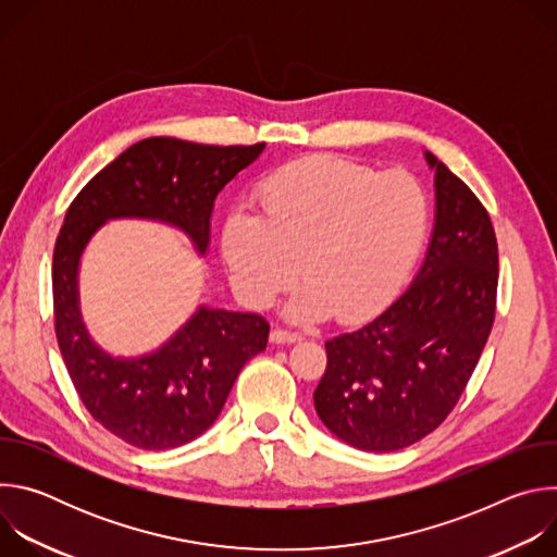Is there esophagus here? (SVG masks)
<instances>
[{
    "label": "esophagus",
    "instance_id": "esophagus-1",
    "mask_svg": "<svg viewBox=\"0 0 557 557\" xmlns=\"http://www.w3.org/2000/svg\"><path fill=\"white\" fill-rule=\"evenodd\" d=\"M271 342L277 346H286V344H297L301 342L299 333H290V331H282V329H273L271 331Z\"/></svg>",
    "mask_w": 557,
    "mask_h": 557
}]
</instances>
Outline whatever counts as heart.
Masks as SVG:
<instances>
[{"instance_id":"b5f03b06","label":"heart","mask_w":557,"mask_h":557,"mask_svg":"<svg viewBox=\"0 0 557 557\" xmlns=\"http://www.w3.org/2000/svg\"><path fill=\"white\" fill-rule=\"evenodd\" d=\"M260 218L233 211L220 253L233 290L269 306L299 273L284 317L310 324L335 312L359 322L410 275L430 226V200L406 172L376 174L333 156H310L271 174L256 194Z\"/></svg>"}]
</instances>
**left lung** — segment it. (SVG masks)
I'll use <instances>...</instances> for the list:
<instances>
[{"label":"left lung","instance_id":"1","mask_svg":"<svg viewBox=\"0 0 557 557\" xmlns=\"http://www.w3.org/2000/svg\"><path fill=\"white\" fill-rule=\"evenodd\" d=\"M434 226L412 284L372 322L326 342L312 399L322 423L363 451L404 449L456 406L492 333L498 245L490 213L432 151Z\"/></svg>","mask_w":557,"mask_h":557}]
</instances>
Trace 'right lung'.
Instances as JSON below:
<instances>
[{"instance_id": "add662e5", "label": "right lung", "mask_w": 557, "mask_h": 557, "mask_svg": "<svg viewBox=\"0 0 557 557\" xmlns=\"http://www.w3.org/2000/svg\"><path fill=\"white\" fill-rule=\"evenodd\" d=\"M145 138L101 170L70 205L52 256L54 331L67 374L88 412L140 449L181 447L207 432L245 363L267 348L256 312L198 304L161 346L121 357L99 346L82 312L78 271L110 220H149L181 231L205 258L218 194L264 151Z\"/></svg>"}]
</instances>
